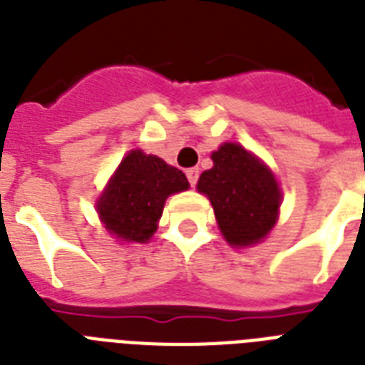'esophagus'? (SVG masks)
Segmentation results:
<instances>
[{
    "mask_svg": "<svg viewBox=\"0 0 365 365\" xmlns=\"http://www.w3.org/2000/svg\"><path fill=\"white\" fill-rule=\"evenodd\" d=\"M185 176H187L191 187H195V185H197V180H199V168H187V170H185Z\"/></svg>",
    "mask_w": 365,
    "mask_h": 365,
    "instance_id": "esophagus-1",
    "label": "esophagus"
}]
</instances>
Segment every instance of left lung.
I'll use <instances>...</instances> for the list:
<instances>
[{"label":"left lung","instance_id":"left-lung-1","mask_svg":"<svg viewBox=\"0 0 365 365\" xmlns=\"http://www.w3.org/2000/svg\"><path fill=\"white\" fill-rule=\"evenodd\" d=\"M212 160L214 166L200 174L197 189L210 199L223 237L231 246L259 242L277 222V180L237 143H223L212 153Z\"/></svg>","mask_w":365,"mask_h":365}]
</instances>
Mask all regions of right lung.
I'll return each instance as SVG.
<instances>
[{
    "instance_id": "1",
    "label": "right lung",
    "mask_w": 365,
    "mask_h": 365,
    "mask_svg": "<svg viewBox=\"0 0 365 365\" xmlns=\"http://www.w3.org/2000/svg\"><path fill=\"white\" fill-rule=\"evenodd\" d=\"M189 187L182 170L134 149L126 155L98 200L106 229L117 239L148 242L153 237L168 195Z\"/></svg>"
}]
</instances>
